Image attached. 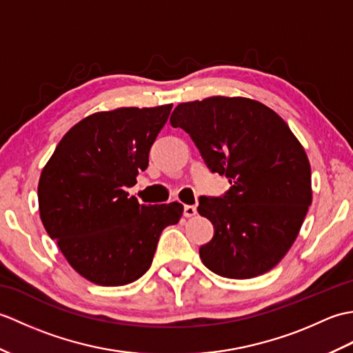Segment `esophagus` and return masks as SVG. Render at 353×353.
Returning <instances> with one entry per match:
<instances>
[{"mask_svg": "<svg viewBox=\"0 0 353 353\" xmlns=\"http://www.w3.org/2000/svg\"><path fill=\"white\" fill-rule=\"evenodd\" d=\"M197 214V209H196V206H192V205H186L185 208H183V215L186 216V219H191V216H194Z\"/></svg>", "mask_w": 353, "mask_h": 353, "instance_id": "1", "label": "esophagus"}]
</instances>
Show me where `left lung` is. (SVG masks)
Masks as SVG:
<instances>
[{
	"instance_id": "8db88e82",
	"label": "left lung",
	"mask_w": 353,
	"mask_h": 353,
	"mask_svg": "<svg viewBox=\"0 0 353 353\" xmlns=\"http://www.w3.org/2000/svg\"><path fill=\"white\" fill-rule=\"evenodd\" d=\"M170 123L190 134L208 168L232 185L223 197L199 199L214 224L200 258L215 274L250 279L287 254L312 201L308 156L288 124L244 97L182 103Z\"/></svg>"
}]
</instances>
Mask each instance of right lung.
Masks as SVG:
<instances>
[{
    "label": "right lung",
    "mask_w": 353,
    "mask_h": 353,
    "mask_svg": "<svg viewBox=\"0 0 353 353\" xmlns=\"http://www.w3.org/2000/svg\"><path fill=\"white\" fill-rule=\"evenodd\" d=\"M172 104L97 112L66 132L45 165L37 200L51 239L70 265L103 287L134 282L153 262L162 230L183 206L139 205L125 186L148 167V153Z\"/></svg>",
    "instance_id": "1"
}]
</instances>
